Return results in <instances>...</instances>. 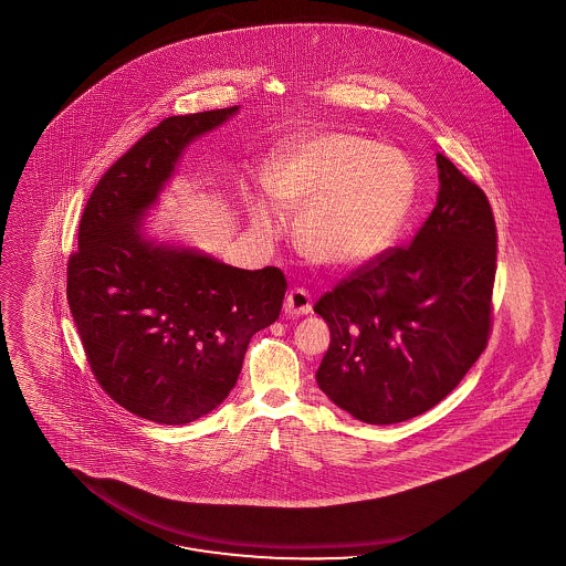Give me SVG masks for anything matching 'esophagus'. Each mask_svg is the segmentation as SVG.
<instances>
[{
  "mask_svg": "<svg viewBox=\"0 0 566 566\" xmlns=\"http://www.w3.org/2000/svg\"><path fill=\"white\" fill-rule=\"evenodd\" d=\"M284 312L289 316H307V314H312L310 293L303 291V289L291 291V293L286 294V301H284Z\"/></svg>",
  "mask_w": 566,
  "mask_h": 566,
  "instance_id": "34e87169",
  "label": "esophagus"
}]
</instances>
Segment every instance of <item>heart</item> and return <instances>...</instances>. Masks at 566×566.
<instances>
[{"mask_svg": "<svg viewBox=\"0 0 566 566\" xmlns=\"http://www.w3.org/2000/svg\"><path fill=\"white\" fill-rule=\"evenodd\" d=\"M275 202L301 210L298 242L322 265L363 268L405 226L417 193L410 159L394 147L347 133L298 135L282 143L263 175ZM252 221L272 229L273 203H250Z\"/></svg>", "mask_w": 566, "mask_h": 566, "instance_id": "1", "label": "heart"}]
</instances>
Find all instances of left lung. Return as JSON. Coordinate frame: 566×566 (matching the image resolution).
<instances>
[{"label": "left lung", "mask_w": 566, "mask_h": 566, "mask_svg": "<svg viewBox=\"0 0 566 566\" xmlns=\"http://www.w3.org/2000/svg\"><path fill=\"white\" fill-rule=\"evenodd\" d=\"M438 198L408 249L387 250L326 293L331 328L316 381L370 426L412 419L444 400L486 347L497 229L484 191L436 156Z\"/></svg>", "instance_id": "1"}]
</instances>
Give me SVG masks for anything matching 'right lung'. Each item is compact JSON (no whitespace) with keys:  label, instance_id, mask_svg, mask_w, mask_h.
<instances>
[{"label":"right lung","instance_id":"1","mask_svg":"<svg viewBox=\"0 0 566 566\" xmlns=\"http://www.w3.org/2000/svg\"><path fill=\"white\" fill-rule=\"evenodd\" d=\"M238 112L172 115L143 136L94 187L69 259V307L96 381L154 423L185 426L219 407L250 337L282 310L277 268L240 270L145 227L187 147Z\"/></svg>","mask_w":566,"mask_h":566}]
</instances>
